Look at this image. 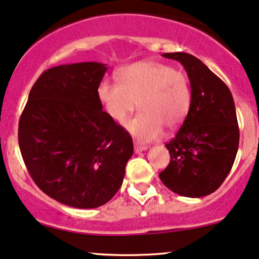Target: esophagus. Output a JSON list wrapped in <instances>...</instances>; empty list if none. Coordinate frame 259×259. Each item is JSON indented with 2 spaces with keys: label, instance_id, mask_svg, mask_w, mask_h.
<instances>
[{
  "label": "esophagus",
  "instance_id": "1",
  "mask_svg": "<svg viewBox=\"0 0 259 259\" xmlns=\"http://www.w3.org/2000/svg\"><path fill=\"white\" fill-rule=\"evenodd\" d=\"M145 150H148V146L146 145H140V144H135V151L138 154V152H142V151H145Z\"/></svg>",
  "mask_w": 259,
  "mask_h": 259
}]
</instances>
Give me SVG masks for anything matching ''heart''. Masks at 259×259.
Segmentation results:
<instances>
[{
	"label": "heart",
	"instance_id": "b5f03b06",
	"mask_svg": "<svg viewBox=\"0 0 259 259\" xmlns=\"http://www.w3.org/2000/svg\"><path fill=\"white\" fill-rule=\"evenodd\" d=\"M97 95L105 113L115 122H123L136 109L142 111L128 121L127 130L142 142L157 139L163 132L177 130L191 107L187 75L157 61H139L117 73V84L102 81Z\"/></svg>",
	"mask_w": 259,
	"mask_h": 259
}]
</instances>
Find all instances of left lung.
Instances as JSON below:
<instances>
[{"label": "left lung", "instance_id": "1", "mask_svg": "<svg viewBox=\"0 0 259 259\" xmlns=\"http://www.w3.org/2000/svg\"><path fill=\"white\" fill-rule=\"evenodd\" d=\"M185 67L191 84V107L167 149L170 162L159 179L173 192L199 198L215 192L231 171L239 148V126L228 86L199 59L167 53Z\"/></svg>", "mask_w": 259, "mask_h": 259}]
</instances>
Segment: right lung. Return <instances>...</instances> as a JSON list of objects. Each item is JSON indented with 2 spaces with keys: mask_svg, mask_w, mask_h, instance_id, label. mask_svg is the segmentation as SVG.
I'll use <instances>...</instances> for the list:
<instances>
[{
  "mask_svg": "<svg viewBox=\"0 0 259 259\" xmlns=\"http://www.w3.org/2000/svg\"><path fill=\"white\" fill-rule=\"evenodd\" d=\"M98 62L61 65L32 86L19 121V146L32 180L57 202L92 209L109 202L133 155L132 137L102 110Z\"/></svg>",
  "mask_w": 259,
  "mask_h": 259,
  "instance_id": "add662e5",
  "label": "right lung"
}]
</instances>
